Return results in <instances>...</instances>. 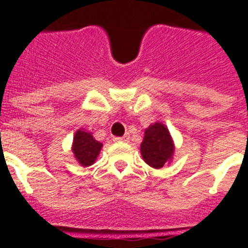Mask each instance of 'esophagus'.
<instances>
[{"label":"esophagus","instance_id":"obj_1","mask_svg":"<svg viewBox=\"0 0 248 248\" xmlns=\"http://www.w3.org/2000/svg\"><path fill=\"white\" fill-rule=\"evenodd\" d=\"M128 140H130V136H127V135H126V136H122V138H114L113 139V141H116V142L128 141Z\"/></svg>","mask_w":248,"mask_h":248}]
</instances>
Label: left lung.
<instances>
[{
	"mask_svg": "<svg viewBox=\"0 0 248 248\" xmlns=\"http://www.w3.org/2000/svg\"><path fill=\"white\" fill-rule=\"evenodd\" d=\"M140 152L144 162L156 170L170 162L174 152V144L168 128L160 122L150 124L145 130Z\"/></svg>",
	"mask_w": 248,
	"mask_h": 248,
	"instance_id": "1",
	"label": "left lung"
}]
</instances>
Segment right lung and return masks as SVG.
<instances>
[{
	"instance_id": "1",
	"label": "right lung",
	"mask_w": 248,
	"mask_h": 248,
	"mask_svg": "<svg viewBox=\"0 0 248 248\" xmlns=\"http://www.w3.org/2000/svg\"><path fill=\"white\" fill-rule=\"evenodd\" d=\"M103 144L93 138L92 132L80 128L76 131L72 142V153L82 167H89L96 160Z\"/></svg>"
}]
</instances>
